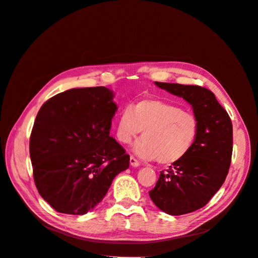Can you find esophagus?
<instances>
[{
	"label": "esophagus",
	"instance_id": "esophagus-1",
	"mask_svg": "<svg viewBox=\"0 0 258 258\" xmlns=\"http://www.w3.org/2000/svg\"><path fill=\"white\" fill-rule=\"evenodd\" d=\"M130 165L132 167H139L140 166V161L138 159H136L134 156H130Z\"/></svg>",
	"mask_w": 258,
	"mask_h": 258
}]
</instances>
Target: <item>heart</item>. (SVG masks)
<instances>
[{"mask_svg":"<svg viewBox=\"0 0 258 258\" xmlns=\"http://www.w3.org/2000/svg\"><path fill=\"white\" fill-rule=\"evenodd\" d=\"M198 128L194 114L166 101L147 99L121 112L116 136L120 143L130 144L143 131V138L135 145V153L141 158L171 165L190 152Z\"/></svg>","mask_w":258,"mask_h":258,"instance_id":"1","label":"heart"}]
</instances>
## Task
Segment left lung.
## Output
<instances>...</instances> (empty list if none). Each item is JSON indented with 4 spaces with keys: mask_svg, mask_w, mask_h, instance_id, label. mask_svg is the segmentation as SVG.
Here are the masks:
<instances>
[{
    "mask_svg": "<svg viewBox=\"0 0 258 258\" xmlns=\"http://www.w3.org/2000/svg\"><path fill=\"white\" fill-rule=\"evenodd\" d=\"M181 97L198 120V136L190 152L160 172L150 197L161 211L182 215L205 207L228 174L232 155V123L214 93L196 85L155 82Z\"/></svg>",
    "mask_w": 258,
    "mask_h": 258,
    "instance_id": "obj_1",
    "label": "left lung"
}]
</instances>
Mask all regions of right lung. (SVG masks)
Wrapping results in <instances>:
<instances>
[{
    "label": "right lung",
    "mask_w": 258,
    "mask_h": 258,
    "mask_svg": "<svg viewBox=\"0 0 258 258\" xmlns=\"http://www.w3.org/2000/svg\"><path fill=\"white\" fill-rule=\"evenodd\" d=\"M113 97L105 87L70 89L46 101L36 115L30 137L34 183L60 213H87L129 167V155L110 136Z\"/></svg>",
    "instance_id": "1"
}]
</instances>
